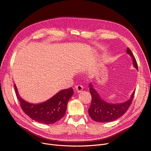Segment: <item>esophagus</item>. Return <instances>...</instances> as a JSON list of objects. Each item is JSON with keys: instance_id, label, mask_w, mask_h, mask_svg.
Returning a JSON list of instances; mask_svg holds the SVG:
<instances>
[{"instance_id": "obj_1", "label": "esophagus", "mask_w": 151, "mask_h": 151, "mask_svg": "<svg viewBox=\"0 0 151 151\" xmlns=\"http://www.w3.org/2000/svg\"><path fill=\"white\" fill-rule=\"evenodd\" d=\"M83 86L81 85H76L75 86V90L77 92H81L83 90Z\"/></svg>"}]
</instances>
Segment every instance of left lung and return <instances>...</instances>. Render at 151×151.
Returning a JSON list of instances; mask_svg holds the SVG:
<instances>
[{
    "label": "left lung",
    "instance_id": "obj_1",
    "mask_svg": "<svg viewBox=\"0 0 151 151\" xmlns=\"http://www.w3.org/2000/svg\"><path fill=\"white\" fill-rule=\"evenodd\" d=\"M127 53L132 57L133 65L138 70L136 60L131 50L127 48ZM90 91L91 94V103L88 109L89 115L94 121L99 122H108L119 118L129 109L134 96L135 91L133 92L131 98L126 102L120 104H111L104 101L100 98L98 93L90 85Z\"/></svg>",
    "mask_w": 151,
    "mask_h": 151
}]
</instances>
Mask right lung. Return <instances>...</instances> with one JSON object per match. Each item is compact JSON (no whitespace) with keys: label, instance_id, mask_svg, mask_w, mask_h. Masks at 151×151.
Listing matches in <instances>:
<instances>
[{"label":"right lung","instance_id":"right-lung-1","mask_svg":"<svg viewBox=\"0 0 151 151\" xmlns=\"http://www.w3.org/2000/svg\"><path fill=\"white\" fill-rule=\"evenodd\" d=\"M16 96L24 112L31 119L43 124H53L64 116L69 99L73 94V89L69 88L61 90L52 98L40 104H31L26 102L19 95L14 85Z\"/></svg>","mask_w":151,"mask_h":151}]
</instances>
